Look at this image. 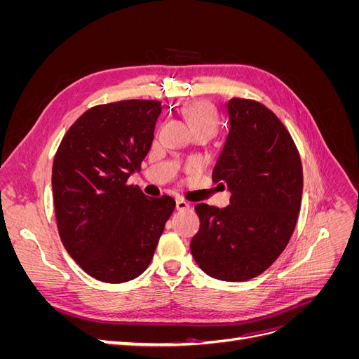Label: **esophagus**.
<instances>
[{
    "instance_id": "obj_1",
    "label": "esophagus",
    "mask_w": 359,
    "mask_h": 359,
    "mask_svg": "<svg viewBox=\"0 0 359 359\" xmlns=\"http://www.w3.org/2000/svg\"><path fill=\"white\" fill-rule=\"evenodd\" d=\"M190 208V203L184 199H177V210L178 211H184V210H189Z\"/></svg>"
}]
</instances>
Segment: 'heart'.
<instances>
[{
  "label": "heart",
  "instance_id": "b5f03b06",
  "mask_svg": "<svg viewBox=\"0 0 359 359\" xmlns=\"http://www.w3.org/2000/svg\"><path fill=\"white\" fill-rule=\"evenodd\" d=\"M184 115L187 118V123L193 133H206L212 135L217 128V118L211 107L205 103H196L189 106Z\"/></svg>",
  "mask_w": 359,
  "mask_h": 359
}]
</instances>
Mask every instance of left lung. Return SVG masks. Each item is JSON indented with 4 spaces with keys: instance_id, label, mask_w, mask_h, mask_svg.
<instances>
[{
    "instance_id": "left-lung-1",
    "label": "left lung",
    "mask_w": 359,
    "mask_h": 359,
    "mask_svg": "<svg viewBox=\"0 0 359 359\" xmlns=\"http://www.w3.org/2000/svg\"><path fill=\"white\" fill-rule=\"evenodd\" d=\"M229 135L212 170L231 190V205L198 203L191 255L206 274L245 281L262 274L286 248L302 196L298 148L277 115L256 100L227 103Z\"/></svg>"
}]
</instances>
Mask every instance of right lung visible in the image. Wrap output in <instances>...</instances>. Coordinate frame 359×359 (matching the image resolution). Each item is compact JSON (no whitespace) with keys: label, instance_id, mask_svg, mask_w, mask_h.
Here are the masks:
<instances>
[{"label":"right lung","instance_id":"add662e5","mask_svg":"<svg viewBox=\"0 0 359 359\" xmlns=\"http://www.w3.org/2000/svg\"><path fill=\"white\" fill-rule=\"evenodd\" d=\"M158 100L94 106L64 135L52 166L60 238L86 274L126 283L153 260L175 210L170 196L147 198L127 180L148 154Z\"/></svg>","mask_w":359,"mask_h":359}]
</instances>
